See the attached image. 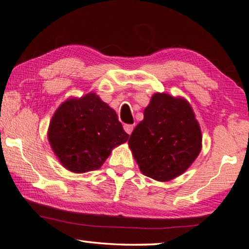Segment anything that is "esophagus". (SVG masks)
Returning a JSON list of instances; mask_svg holds the SVG:
<instances>
[{"instance_id":"obj_1","label":"esophagus","mask_w":249,"mask_h":249,"mask_svg":"<svg viewBox=\"0 0 249 249\" xmlns=\"http://www.w3.org/2000/svg\"><path fill=\"white\" fill-rule=\"evenodd\" d=\"M124 129H125V132L127 133L128 135H131L132 132H133V129H134V125H132V124H126V125H124Z\"/></svg>"}]
</instances>
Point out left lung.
<instances>
[{"mask_svg": "<svg viewBox=\"0 0 249 249\" xmlns=\"http://www.w3.org/2000/svg\"><path fill=\"white\" fill-rule=\"evenodd\" d=\"M202 136L190 104L164 92L152 96L128 145L144 176L170 181L185 172L201 151Z\"/></svg>", "mask_w": 249, "mask_h": 249, "instance_id": "left-lung-1", "label": "left lung"}]
</instances>
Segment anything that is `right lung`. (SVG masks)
I'll list each match as a JSON object with an SVG mask.
<instances>
[{
    "label": "right lung",
    "instance_id": "obj_1",
    "mask_svg": "<svg viewBox=\"0 0 249 249\" xmlns=\"http://www.w3.org/2000/svg\"><path fill=\"white\" fill-rule=\"evenodd\" d=\"M128 136L115 110L95 92L62 103L48 129L55 157L75 173L101 168L113 148L125 143Z\"/></svg>",
    "mask_w": 249,
    "mask_h": 249
}]
</instances>
